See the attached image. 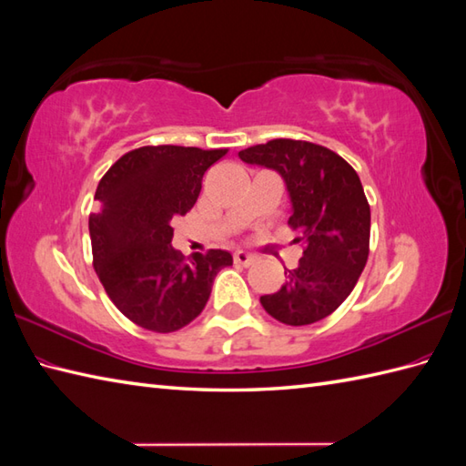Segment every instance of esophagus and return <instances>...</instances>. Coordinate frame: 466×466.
Returning <instances> with one entry per match:
<instances>
[{
	"mask_svg": "<svg viewBox=\"0 0 466 466\" xmlns=\"http://www.w3.org/2000/svg\"><path fill=\"white\" fill-rule=\"evenodd\" d=\"M254 256L252 254H248V252H244V250H238V252H234V262L236 264H242V266H250L252 262H254Z\"/></svg>",
	"mask_w": 466,
	"mask_h": 466,
	"instance_id": "1",
	"label": "esophagus"
}]
</instances>
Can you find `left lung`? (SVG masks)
I'll return each instance as SVG.
<instances>
[{
	"mask_svg": "<svg viewBox=\"0 0 466 466\" xmlns=\"http://www.w3.org/2000/svg\"><path fill=\"white\" fill-rule=\"evenodd\" d=\"M248 165L276 170L291 204L288 224L304 244L286 284L262 296L264 309L286 326H309L351 294L370 256L371 210L357 172L333 150L276 138L238 153Z\"/></svg>",
	"mask_w": 466,
	"mask_h": 466,
	"instance_id": "1",
	"label": "left lung"
}]
</instances>
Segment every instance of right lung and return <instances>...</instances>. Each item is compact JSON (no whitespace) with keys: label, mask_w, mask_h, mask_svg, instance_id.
<instances>
[{"label":"right lung","mask_w":466,"mask_h":466,"mask_svg":"<svg viewBox=\"0 0 466 466\" xmlns=\"http://www.w3.org/2000/svg\"><path fill=\"white\" fill-rule=\"evenodd\" d=\"M226 150L143 147L106 170L89 216L93 266L118 311L137 326L177 331L200 316L232 254L194 252L184 259L172 248V220L197 202L202 177Z\"/></svg>","instance_id":"1"}]
</instances>
